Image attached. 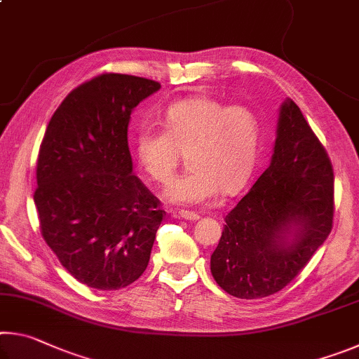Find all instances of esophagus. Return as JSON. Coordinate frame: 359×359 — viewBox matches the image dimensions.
Segmentation results:
<instances>
[{"instance_id": "obj_1", "label": "esophagus", "mask_w": 359, "mask_h": 359, "mask_svg": "<svg viewBox=\"0 0 359 359\" xmlns=\"http://www.w3.org/2000/svg\"><path fill=\"white\" fill-rule=\"evenodd\" d=\"M179 218H184V220H188V222H196L199 220V215L194 214V212H188V210H180L177 214Z\"/></svg>"}]
</instances>
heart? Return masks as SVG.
I'll return each mask as SVG.
<instances>
[{
	"label": "heart",
	"instance_id": "b5f03b06",
	"mask_svg": "<svg viewBox=\"0 0 359 359\" xmlns=\"http://www.w3.org/2000/svg\"><path fill=\"white\" fill-rule=\"evenodd\" d=\"M261 120L255 109L191 96L172 102L163 112V130L141 125L136 130L135 156L151 180L172 177L180 154L187 151L190 171L169 182L168 203L196 205L209 203L218 191L234 194L255 171L261 144Z\"/></svg>",
	"mask_w": 359,
	"mask_h": 359
}]
</instances>
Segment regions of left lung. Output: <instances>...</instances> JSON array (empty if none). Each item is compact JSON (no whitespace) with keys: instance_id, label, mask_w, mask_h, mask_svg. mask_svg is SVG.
Instances as JSON below:
<instances>
[{"instance_id":"1","label":"left lung","mask_w":359,"mask_h":359,"mask_svg":"<svg viewBox=\"0 0 359 359\" xmlns=\"http://www.w3.org/2000/svg\"><path fill=\"white\" fill-rule=\"evenodd\" d=\"M334 174L323 145L290 98L278 112L274 154L224 218L210 272L228 294L258 299L287 287L332 229Z\"/></svg>"}]
</instances>
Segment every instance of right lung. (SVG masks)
Listing matches in <instances>:
<instances>
[{
	"label": "right lung",
	"mask_w": 359,
	"mask_h": 359,
	"mask_svg": "<svg viewBox=\"0 0 359 359\" xmlns=\"http://www.w3.org/2000/svg\"><path fill=\"white\" fill-rule=\"evenodd\" d=\"M160 87L101 74L66 96L42 139L34 191L41 234L90 288H125L147 269L166 212L133 174L128 125L135 107Z\"/></svg>",
	"instance_id": "add662e5"
}]
</instances>
